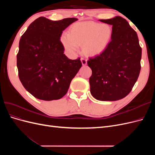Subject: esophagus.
<instances>
[{"label":"esophagus","mask_w":155,"mask_h":155,"mask_svg":"<svg viewBox=\"0 0 155 155\" xmlns=\"http://www.w3.org/2000/svg\"><path fill=\"white\" fill-rule=\"evenodd\" d=\"M81 63L83 65H86L87 64V59L84 58H81Z\"/></svg>","instance_id":"34e87169"}]
</instances>
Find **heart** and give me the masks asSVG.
Returning <instances> with one entry per match:
<instances>
[{
  "mask_svg": "<svg viewBox=\"0 0 155 155\" xmlns=\"http://www.w3.org/2000/svg\"><path fill=\"white\" fill-rule=\"evenodd\" d=\"M111 36L112 28L109 25L85 22L72 25L69 34L64 33L61 36V41L70 55H76L81 44L86 54L95 55L106 48Z\"/></svg>",
  "mask_w": 155,
  "mask_h": 155,
  "instance_id": "b5f03b06",
  "label": "heart"
}]
</instances>
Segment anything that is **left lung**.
<instances>
[{"instance_id": "left-lung-1", "label": "left lung", "mask_w": 155, "mask_h": 155, "mask_svg": "<svg viewBox=\"0 0 155 155\" xmlns=\"http://www.w3.org/2000/svg\"><path fill=\"white\" fill-rule=\"evenodd\" d=\"M101 22L112 26L111 41L100 55L88 60L92 70L91 93L100 101H116L127 96L139 76L142 48L137 32L120 16Z\"/></svg>"}]
</instances>
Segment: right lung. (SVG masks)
Here are the masks:
<instances>
[{
  "mask_svg": "<svg viewBox=\"0 0 155 155\" xmlns=\"http://www.w3.org/2000/svg\"><path fill=\"white\" fill-rule=\"evenodd\" d=\"M77 20L67 18L54 21L40 17L21 36L17 55L18 78L26 90L37 99L63 97L81 67L80 58L72 60L64 54L60 41L63 31Z\"/></svg>",
  "mask_w": 155,
  "mask_h": 155,
  "instance_id": "right-lung-1",
  "label": "right lung"
}]
</instances>
